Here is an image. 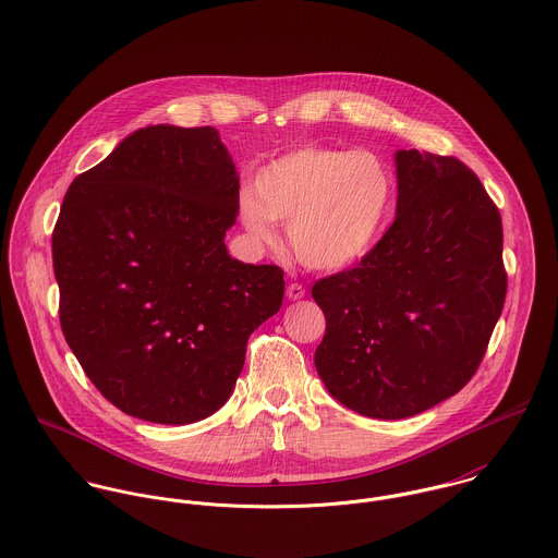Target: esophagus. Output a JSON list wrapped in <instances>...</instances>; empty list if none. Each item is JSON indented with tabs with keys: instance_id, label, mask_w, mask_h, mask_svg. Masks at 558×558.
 <instances>
[{
	"instance_id": "34e87169",
	"label": "esophagus",
	"mask_w": 558,
	"mask_h": 558,
	"mask_svg": "<svg viewBox=\"0 0 558 558\" xmlns=\"http://www.w3.org/2000/svg\"><path fill=\"white\" fill-rule=\"evenodd\" d=\"M286 294H288L290 301H301V299L305 296V288H303L301 283H290L288 290H286Z\"/></svg>"
}]
</instances>
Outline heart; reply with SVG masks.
Masks as SVG:
<instances>
[{
	"label": "heart",
	"instance_id": "1",
	"mask_svg": "<svg viewBox=\"0 0 558 558\" xmlns=\"http://www.w3.org/2000/svg\"><path fill=\"white\" fill-rule=\"evenodd\" d=\"M398 202L393 171L372 153L307 146L257 169L240 195V219L251 239L277 240L288 228L299 262L319 272L363 264L385 239Z\"/></svg>",
	"mask_w": 558,
	"mask_h": 558
}]
</instances>
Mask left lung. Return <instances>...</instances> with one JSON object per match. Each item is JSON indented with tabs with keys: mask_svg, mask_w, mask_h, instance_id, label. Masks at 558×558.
Listing matches in <instances>:
<instances>
[{
	"mask_svg": "<svg viewBox=\"0 0 558 558\" xmlns=\"http://www.w3.org/2000/svg\"><path fill=\"white\" fill-rule=\"evenodd\" d=\"M398 215L359 266L324 277L316 350L324 387L372 418L414 416L477 372L500 318V213L453 157L398 150Z\"/></svg>",
	"mask_w": 558,
	"mask_h": 558,
	"instance_id": "obj_1",
	"label": "left lung"
}]
</instances>
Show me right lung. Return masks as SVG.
Wrapping results in <instances>:
<instances>
[{"label": "right lung", "instance_id": "right-lung-1", "mask_svg": "<svg viewBox=\"0 0 558 558\" xmlns=\"http://www.w3.org/2000/svg\"><path fill=\"white\" fill-rule=\"evenodd\" d=\"M239 173L217 129L146 126L69 186L53 230L62 332L122 412L186 425L234 391L283 270L242 264L226 232Z\"/></svg>", "mask_w": 558, "mask_h": 558}]
</instances>
